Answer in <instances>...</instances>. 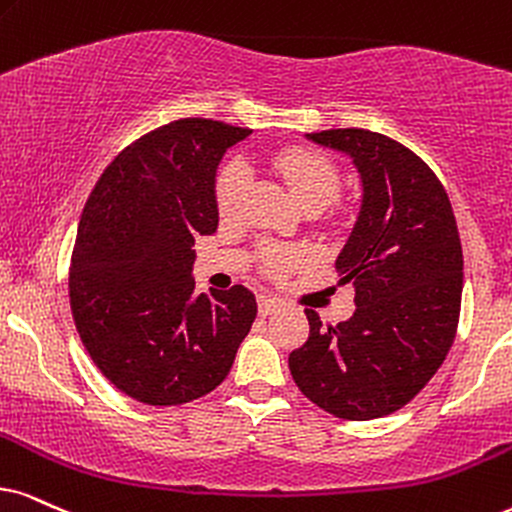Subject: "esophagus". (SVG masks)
<instances>
[{
  "mask_svg": "<svg viewBox=\"0 0 512 512\" xmlns=\"http://www.w3.org/2000/svg\"><path fill=\"white\" fill-rule=\"evenodd\" d=\"M257 307H260V314H262V316H269V314H274L276 309H281L283 302L278 300V297L260 295V300H257Z\"/></svg>",
  "mask_w": 512,
  "mask_h": 512,
  "instance_id": "esophagus-1",
  "label": "esophagus"
}]
</instances>
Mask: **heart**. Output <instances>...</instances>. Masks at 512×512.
Listing matches in <instances>:
<instances>
[{"instance_id":"obj_1","label":"heart","mask_w":512,"mask_h":512,"mask_svg":"<svg viewBox=\"0 0 512 512\" xmlns=\"http://www.w3.org/2000/svg\"><path fill=\"white\" fill-rule=\"evenodd\" d=\"M274 172L295 193L302 208H323L335 198L340 189L338 165L326 153L316 148H283L271 158ZM245 186H248V170L241 160H231L217 174L215 200L222 217H234L241 210ZM302 260L300 252L267 248L264 250V267L271 274H283Z\"/></svg>"}]
</instances>
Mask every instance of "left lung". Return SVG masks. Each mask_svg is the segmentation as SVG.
<instances>
[{"mask_svg":"<svg viewBox=\"0 0 512 512\" xmlns=\"http://www.w3.org/2000/svg\"><path fill=\"white\" fill-rule=\"evenodd\" d=\"M307 139L347 153L364 186L357 224L335 260L340 281H354L357 309L328 328L304 309L309 338L288 366L319 409L380 418L409 404L454 345L463 293L456 217L437 174L399 141L357 127Z\"/></svg>","mask_w":512,"mask_h":512,"instance_id":"left-lung-1","label":"left lung"}]
</instances>
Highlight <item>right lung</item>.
<instances>
[{
	"label": "right lung",
	"mask_w": 512,
	"mask_h": 512,
	"mask_svg": "<svg viewBox=\"0 0 512 512\" xmlns=\"http://www.w3.org/2000/svg\"><path fill=\"white\" fill-rule=\"evenodd\" d=\"M250 129L174 120L96 181L70 260V309L96 368L127 397L177 406L215 390L257 316L245 286L196 295L193 241L217 231V165Z\"/></svg>",
	"instance_id": "add662e5"
}]
</instances>
